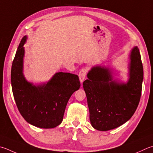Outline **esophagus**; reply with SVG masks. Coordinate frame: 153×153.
Instances as JSON below:
<instances>
[{
    "mask_svg": "<svg viewBox=\"0 0 153 153\" xmlns=\"http://www.w3.org/2000/svg\"><path fill=\"white\" fill-rule=\"evenodd\" d=\"M86 74H87V71L85 69H82L81 71H79V81L81 82V84H82L84 82V79L85 78L86 76Z\"/></svg>",
    "mask_w": 153,
    "mask_h": 153,
    "instance_id": "1",
    "label": "esophagus"
}]
</instances>
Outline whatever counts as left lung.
I'll list each match as a JSON object with an SVG mask.
<instances>
[{
    "mask_svg": "<svg viewBox=\"0 0 153 153\" xmlns=\"http://www.w3.org/2000/svg\"><path fill=\"white\" fill-rule=\"evenodd\" d=\"M128 80L115 78L112 69L95 65L83 83L91 126L100 131L114 129L130 120L139 103L143 67L137 46L129 54Z\"/></svg>",
    "mask_w": 153,
    "mask_h": 153,
    "instance_id": "left-lung-1",
    "label": "left lung"
}]
</instances>
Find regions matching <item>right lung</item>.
<instances>
[{
	"label": "right lung",
	"mask_w": 153,
	"mask_h": 153,
	"mask_svg": "<svg viewBox=\"0 0 153 153\" xmlns=\"http://www.w3.org/2000/svg\"><path fill=\"white\" fill-rule=\"evenodd\" d=\"M24 36L16 50L11 68V85L16 106L27 123L41 128H53L63 120L66 105L74 92L79 90L77 75L55 73L48 82H28L23 74Z\"/></svg>",
	"instance_id": "obj_1"
}]
</instances>
